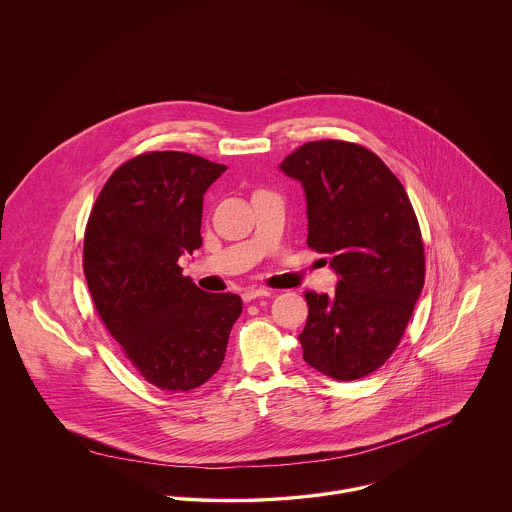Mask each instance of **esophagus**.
Wrapping results in <instances>:
<instances>
[{
    "label": "esophagus",
    "mask_w": 512,
    "mask_h": 512,
    "mask_svg": "<svg viewBox=\"0 0 512 512\" xmlns=\"http://www.w3.org/2000/svg\"><path fill=\"white\" fill-rule=\"evenodd\" d=\"M272 292H268V290H246V292H242V299L248 303V301H254V299H258V297H270Z\"/></svg>",
    "instance_id": "esophagus-1"
}]
</instances>
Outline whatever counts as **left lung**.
<instances>
[{
	"label": "left lung",
	"instance_id": "left-lung-1",
	"mask_svg": "<svg viewBox=\"0 0 512 512\" xmlns=\"http://www.w3.org/2000/svg\"><path fill=\"white\" fill-rule=\"evenodd\" d=\"M280 171L303 187L309 248L339 276L335 293H305L303 361L335 380L363 378L398 347L424 288L410 199L378 155L349 142H309Z\"/></svg>",
	"mask_w": 512,
	"mask_h": 512
}]
</instances>
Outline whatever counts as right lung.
<instances>
[{
	"mask_svg": "<svg viewBox=\"0 0 512 512\" xmlns=\"http://www.w3.org/2000/svg\"><path fill=\"white\" fill-rule=\"evenodd\" d=\"M226 165L151 151L120 165L84 234V276L96 311L153 386L185 392L219 370L242 313L236 293H209L177 264L203 246V195Z\"/></svg>",
	"mask_w": 512,
	"mask_h": 512,
	"instance_id": "obj_1",
	"label": "right lung"
}]
</instances>
